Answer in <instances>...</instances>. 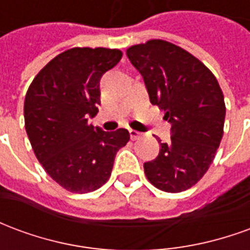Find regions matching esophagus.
Here are the masks:
<instances>
[{"label": "esophagus", "instance_id": "obj_1", "mask_svg": "<svg viewBox=\"0 0 250 250\" xmlns=\"http://www.w3.org/2000/svg\"><path fill=\"white\" fill-rule=\"evenodd\" d=\"M141 132H138L136 130H130V138L132 141H136V139H139L141 138Z\"/></svg>", "mask_w": 250, "mask_h": 250}]
</instances>
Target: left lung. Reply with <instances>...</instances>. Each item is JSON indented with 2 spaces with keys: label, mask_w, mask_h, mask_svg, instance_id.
<instances>
[{
  "label": "left lung",
  "mask_w": 250,
  "mask_h": 250,
  "mask_svg": "<svg viewBox=\"0 0 250 250\" xmlns=\"http://www.w3.org/2000/svg\"><path fill=\"white\" fill-rule=\"evenodd\" d=\"M127 57L143 76L151 104L171 123V141L158 139V157L143 166L147 179L162 191H185L208 171L224 135L220 84L204 62L168 41L132 45Z\"/></svg>",
  "instance_id": "obj_1"
}]
</instances>
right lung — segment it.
Instances as JSON below:
<instances>
[{"label": "right lung", "mask_w": 250, "mask_h": 250, "mask_svg": "<svg viewBox=\"0 0 250 250\" xmlns=\"http://www.w3.org/2000/svg\"><path fill=\"white\" fill-rule=\"evenodd\" d=\"M123 53L72 48L52 59L28 88L25 130L48 175L71 193L98 190L111 177L115 155L130 141L125 128L105 132L88 123L98 114L100 79Z\"/></svg>", "instance_id": "1"}]
</instances>
